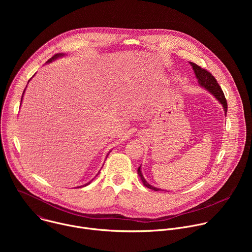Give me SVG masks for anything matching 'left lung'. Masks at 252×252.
<instances>
[{
    "instance_id": "left-lung-1",
    "label": "left lung",
    "mask_w": 252,
    "mask_h": 252,
    "mask_svg": "<svg viewBox=\"0 0 252 252\" xmlns=\"http://www.w3.org/2000/svg\"><path fill=\"white\" fill-rule=\"evenodd\" d=\"M190 65L192 66L193 70H194V74H195V77L197 79V82L198 84L204 88L206 91H208L211 94L214 95V97L217 98L223 106V110H224V113H225V116H226V112H227V101H226V98L224 96V94L221 90V88L220 87V85L218 84L217 80H215V78L209 73L208 70L200 67L199 65L195 64L194 63H189ZM137 173L141 179V182L143 184V186L147 187L148 189H154L156 191H158L160 190L158 188H155L153 186H151L146 179L145 177H143L142 173H141V170H140V166L137 168Z\"/></svg>"
}]
</instances>
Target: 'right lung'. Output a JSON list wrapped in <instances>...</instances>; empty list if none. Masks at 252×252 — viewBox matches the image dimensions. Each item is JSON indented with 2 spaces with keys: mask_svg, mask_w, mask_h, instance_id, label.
Returning a JSON list of instances; mask_svg holds the SVG:
<instances>
[{
  "mask_svg": "<svg viewBox=\"0 0 252 252\" xmlns=\"http://www.w3.org/2000/svg\"><path fill=\"white\" fill-rule=\"evenodd\" d=\"M63 56H64V54H56L54 57H52L47 63H51L52 61H54V60H56V59H58V58H61V57H63ZM30 82V81H29ZM29 82H28V84H29ZM27 88V87H26ZM25 91H26V89L24 90V92H23V95H22V99H21V103H22V100H23V96H24V94H25ZM107 157V156H106ZM92 182V181H91ZM91 182L90 183H88V184H86V185H83V186H81V187H79V188H82V187H86V186H88V185H90L91 184Z\"/></svg>",
  "mask_w": 252,
  "mask_h": 252,
  "instance_id": "right-lung-1",
  "label": "right lung"
}]
</instances>
